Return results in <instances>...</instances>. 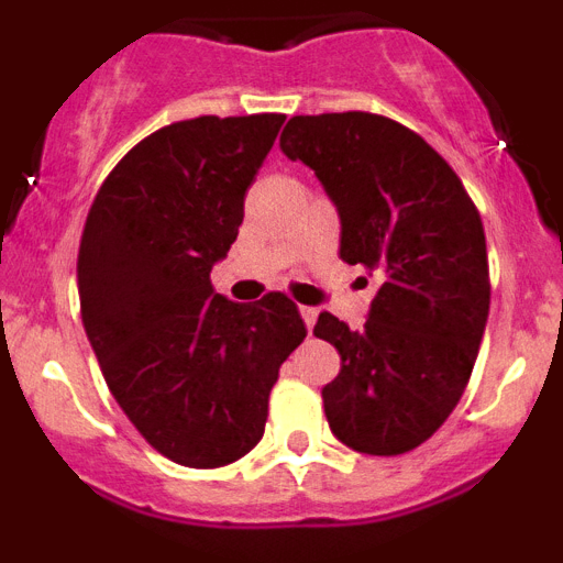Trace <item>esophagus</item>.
Returning <instances> with one entry per match:
<instances>
[{
  "mask_svg": "<svg viewBox=\"0 0 563 563\" xmlns=\"http://www.w3.org/2000/svg\"><path fill=\"white\" fill-rule=\"evenodd\" d=\"M298 312H301V318H305L307 330L312 332V327H316V318H318V307H307V305H301V307H298Z\"/></svg>",
  "mask_w": 563,
  "mask_h": 563,
  "instance_id": "obj_1",
  "label": "esophagus"
}]
</instances>
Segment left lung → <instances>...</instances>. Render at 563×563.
Listing matches in <instances>:
<instances>
[{
  "instance_id": "1",
  "label": "left lung",
  "mask_w": 563,
  "mask_h": 563,
  "mask_svg": "<svg viewBox=\"0 0 563 563\" xmlns=\"http://www.w3.org/2000/svg\"><path fill=\"white\" fill-rule=\"evenodd\" d=\"M282 152L316 172L341 217V258L377 273L363 330L321 312L341 355L321 389L332 434L397 456L460 402L490 310L485 231L454 168L402 123L372 112L296 114Z\"/></svg>"
}]
</instances>
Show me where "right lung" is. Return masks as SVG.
I'll return each mask as SVG.
<instances>
[{"label":"right lung","instance_id":"obj_1","mask_svg":"<svg viewBox=\"0 0 563 563\" xmlns=\"http://www.w3.org/2000/svg\"><path fill=\"white\" fill-rule=\"evenodd\" d=\"M285 114L177 121L109 172L78 247L81 321L109 391L152 449L222 467L262 440L278 366L307 327L285 292H213L245 191Z\"/></svg>","mask_w":563,"mask_h":563}]
</instances>
